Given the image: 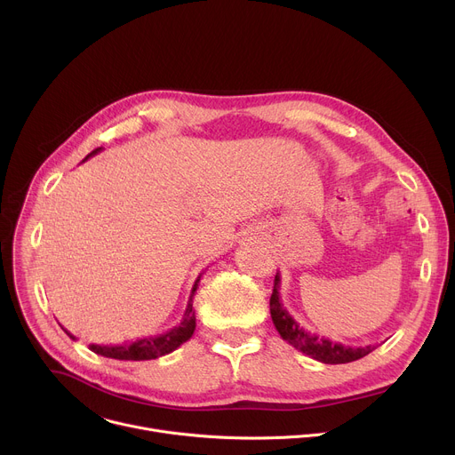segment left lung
Here are the masks:
<instances>
[{
  "mask_svg": "<svg viewBox=\"0 0 455 455\" xmlns=\"http://www.w3.org/2000/svg\"><path fill=\"white\" fill-rule=\"evenodd\" d=\"M279 286H281V275L277 274L275 281H274V291L270 297V313H272L275 330L279 331L283 340H286L290 346H293L300 353H304L322 363H349V362L360 360L365 355H369L371 351H374V346L349 347L340 342H333L326 337H320L316 333L307 331L284 307V304L281 300Z\"/></svg>",
  "mask_w": 455,
  "mask_h": 455,
  "instance_id": "left-lung-1",
  "label": "left lung"
}]
</instances>
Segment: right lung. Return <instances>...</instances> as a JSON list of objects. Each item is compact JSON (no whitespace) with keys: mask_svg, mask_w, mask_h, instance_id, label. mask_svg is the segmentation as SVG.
<instances>
[{"mask_svg":"<svg viewBox=\"0 0 455 455\" xmlns=\"http://www.w3.org/2000/svg\"><path fill=\"white\" fill-rule=\"evenodd\" d=\"M102 148H97L95 151H92L88 158L95 156L97 153H100ZM202 275L196 279V283H194L192 286V291H190V297H188V302H187V307H185V313H183V318L181 322L178 323L176 328L169 330L167 333H162V335H156V337H149V339H140V340H135L132 344H122V346H95L92 344L90 349L97 355H102L106 358H115V360H155L158 356H164V355H169L172 353L174 349H178L183 342H187L194 330H196V315H194L192 311V297H194V291L198 290V283H200ZM68 333V331H67ZM72 339H76L72 333H68Z\"/></svg>","mask_w":455,"mask_h":455,"instance_id":"add662e5","label":"right lung"}]
</instances>
